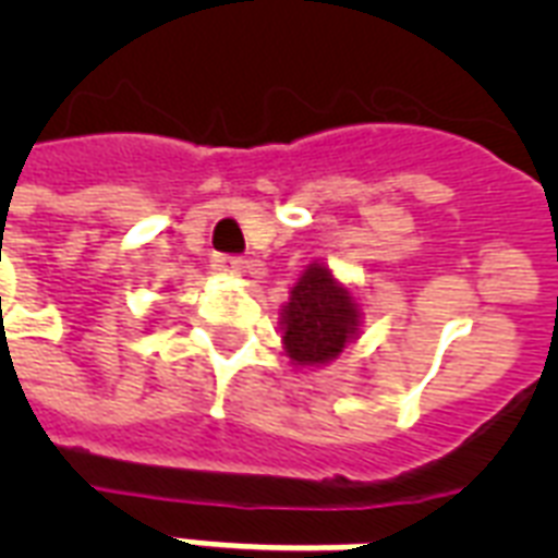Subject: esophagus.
Wrapping results in <instances>:
<instances>
[{
  "mask_svg": "<svg viewBox=\"0 0 558 558\" xmlns=\"http://www.w3.org/2000/svg\"><path fill=\"white\" fill-rule=\"evenodd\" d=\"M210 266L219 271V275H231V278H236V275H243V260L240 257H231V254H214V260H210Z\"/></svg>",
  "mask_w": 558,
  "mask_h": 558,
  "instance_id": "1",
  "label": "esophagus"
}]
</instances>
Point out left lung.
Masks as SVG:
<instances>
[{"mask_svg": "<svg viewBox=\"0 0 558 558\" xmlns=\"http://www.w3.org/2000/svg\"><path fill=\"white\" fill-rule=\"evenodd\" d=\"M362 318L365 313L353 287L336 278L327 263L313 260L280 306L283 356L295 367L330 365L356 344Z\"/></svg>", "mask_w": 558, "mask_h": 558, "instance_id": "left-lung-1", "label": "left lung"}]
</instances>
